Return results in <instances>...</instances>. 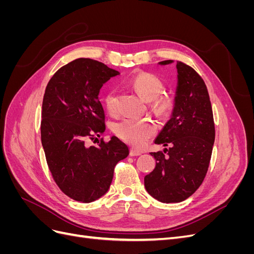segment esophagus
I'll use <instances>...</instances> for the list:
<instances>
[{
	"instance_id": "34e87169",
	"label": "esophagus",
	"mask_w": 254,
	"mask_h": 254,
	"mask_svg": "<svg viewBox=\"0 0 254 254\" xmlns=\"http://www.w3.org/2000/svg\"><path fill=\"white\" fill-rule=\"evenodd\" d=\"M129 155L131 156V157H134V156H141V151H140V150H136V149L131 148V149H130Z\"/></svg>"
}]
</instances>
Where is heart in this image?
<instances>
[{
  "instance_id": "b5f03b06",
  "label": "heart",
  "mask_w": 254,
  "mask_h": 254,
  "mask_svg": "<svg viewBox=\"0 0 254 254\" xmlns=\"http://www.w3.org/2000/svg\"><path fill=\"white\" fill-rule=\"evenodd\" d=\"M130 86L137 92L142 98L147 102H153V106L161 111L165 112L171 108L173 99L170 96L162 95L163 82L158 76L151 73L142 72L136 74L130 80ZM104 104L107 111L110 114L117 113V93L110 90L104 97ZM114 131L121 140L133 147H141L156 131L155 125L147 120H137L133 118H126L120 121L114 127Z\"/></svg>"
}]
</instances>
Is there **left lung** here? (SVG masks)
<instances>
[{"label":"left lung","mask_w":254,"mask_h":254,"mask_svg":"<svg viewBox=\"0 0 254 254\" xmlns=\"http://www.w3.org/2000/svg\"><path fill=\"white\" fill-rule=\"evenodd\" d=\"M173 63L164 60L159 64ZM176 67L178 81L172 117L155 140L170 148L150 152L156 167L144 178L148 194L164 203L186 200L201 186L215 140L212 105L203 79L181 61Z\"/></svg>","instance_id":"8db88e82"}]
</instances>
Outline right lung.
Returning <instances> with one entry per match:
<instances>
[{
    "mask_svg": "<svg viewBox=\"0 0 254 254\" xmlns=\"http://www.w3.org/2000/svg\"><path fill=\"white\" fill-rule=\"evenodd\" d=\"M120 73L89 58L60 67L50 79L42 103L41 142L59 189L76 201L89 203L108 191L114 167L129 155L117 136L88 146L105 132V112L98 99L103 84Z\"/></svg>",
    "mask_w": 254,
    "mask_h": 254,
    "instance_id": "1",
    "label": "right lung"
}]
</instances>
